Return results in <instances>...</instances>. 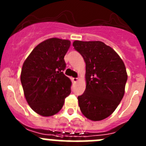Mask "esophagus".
I'll list each match as a JSON object with an SVG mask.
<instances>
[{"mask_svg": "<svg viewBox=\"0 0 146 146\" xmlns=\"http://www.w3.org/2000/svg\"><path fill=\"white\" fill-rule=\"evenodd\" d=\"M78 80H79V78H77V77H73V78H72V81H73L74 82H77Z\"/></svg>", "mask_w": 146, "mask_h": 146, "instance_id": "esophagus-1", "label": "esophagus"}]
</instances>
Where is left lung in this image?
<instances>
[{"label": "left lung", "instance_id": "8db88e82", "mask_svg": "<svg viewBox=\"0 0 146 146\" xmlns=\"http://www.w3.org/2000/svg\"><path fill=\"white\" fill-rule=\"evenodd\" d=\"M73 47L86 64V88L78 96L80 110L91 121H102L123 99L127 80L124 63L113 48L99 41H74Z\"/></svg>", "mask_w": 146, "mask_h": 146}]
</instances>
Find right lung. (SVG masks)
<instances>
[{"label": "right lung", "instance_id": "add662e5", "mask_svg": "<svg viewBox=\"0 0 146 146\" xmlns=\"http://www.w3.org/2000/svg\"><path fill=\"white\" fill-rule=\"evenodd\" d=\"M69 40L51 38L38 44L23 65L20 75L27 102L42 116H52L63 108L72 82L64 74Z\"/></svg>", "mask_w": 146, "mask_h": 146}]
</instances>
